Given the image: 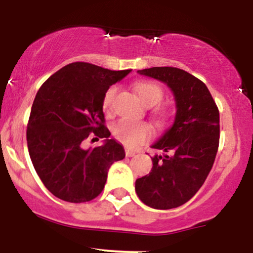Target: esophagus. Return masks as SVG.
I'll return each mask as SVG.
<instances>
[{"mask_svg": "<svg viewBox=\"0 0 253 253\" xmlns=\"http://www.w3.org/2000/svg\"><path fill=\"white\" fill-rule=\"evenodd\" d=\"M125 152H126V156L127 157H134L136 153H138V152H136V151H133V150H129V149L125 150Z\"/></svg>", "mask_w": 253, "mask_h": 253, "instance_id": "34e87169", "label": "esophagus"}]
</instances>
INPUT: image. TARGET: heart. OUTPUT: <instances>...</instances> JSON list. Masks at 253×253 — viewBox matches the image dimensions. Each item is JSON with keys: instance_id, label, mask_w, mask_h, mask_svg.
<instances>
[{"instance_id": "1", "label": "heart", "mask_w": 253, "mask_h": 253, "mask_svg": "<svg viewBox=\"0 0 253 253\" xmlns=\"http://www.w3.org/2000/svg\"><path fill=\"white\" fill-rule=\"evenodd\" d=\"M135 91L140 100L145 104L157 103L163 96V90L155 82L143 81L135 84ZM117 86H109L104 92L102 98V108L106 113H109L113 108ZM113 134L115 139L127 146L133 147L143 143L151 134V127L143 121H134L129 119H120L113 126Z\"/></svg>"}]
</instances>
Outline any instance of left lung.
I'll list each match as a JSON object with an SVG mask.
<instances>
[{
    "label": "left lung",
    "instance_id": "1",
    "mask_svg": "<svg viewBox=\"0 0 253 253\" xmlns=\"http://www.w3.org/2000/svg\"><path fill=\"white\" fill-rule=\"evenodd\" d=\"M138 74L164 82L175 95L173 125L151 146L162 153L151 157L149 175L135 181L145 205L171 210L189 201L211 172L219 147V109L206 84L182 69L156 66Z\"/></svg>",
    "mask_w": 253,
    "mask_h": 253
}]
</instances>
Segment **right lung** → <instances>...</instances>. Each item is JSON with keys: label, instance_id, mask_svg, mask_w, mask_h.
Returning <instances> with one entry per match:
<instances>
[{"label": "right lung", "instance_id": "add662e5", "mask_svg": "<svg viewBox=\"0 0 253 253\" xmlns=\"http://www.w3.org/2000/svg\"><path fill=\"white\" fill-rule=\"evenodd\" d=\"M130 70L113 71L90 63L64 66L38 90L27 125V146L38 176L48 191L66 202L94 200L103 190L114 162L125 150L104 126L106 90ZM105 144L84 149L86 138ZM94 140V139H92Z\"/></svg>", "mask_w": 253, "mask_h": 253}]
</instances>
